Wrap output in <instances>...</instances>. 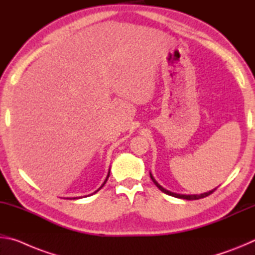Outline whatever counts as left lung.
Here are the masks:
<instances>
[{"mask_svg": "<svg viewBox=\"0 0 255 255\" xmlns=\"http://www.w3.org/2000/svg\"><path fill=\"white\" fill-rule=\"evenodd\" d=\"M149 175H150V179H152V181L153 182L155 183V185H156V187L161 190V191H163L164 193H166V195H169V196H172V197H175V198H181V199H187V200H197V199H201V198H205V197H207V196H209V195H211V193H213L216 189H214V190H211V191H209V192H206V193H202V195H192V196H185V195H178V193H174V192H171V191H169V190H166V189H164L163 187H161V185H159L157 182H156V180H155L154 178H153V175L149 173Z\"/></svg>", "mask_w": 255, "mask_h": 255, "instance_id": "8db88e82", "label": "left lung"}]
</instances>
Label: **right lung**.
I'll use <instances>...</instances> for the list:
<instances>
[{
    "mask_svg": "<svg viewBox=\"0 0 255 255\" xmlns=\"http://www.w3.org/2000/svg\"><path fill=\"white\" fill-rule=\"evenodd\" d=\"M109 174H110V172H109V173H108V175H107V179H106V181H105V182H103V184H102V185H101V187H100V189H101V188L103 187V185H105V184H106V182H107V180H108V178H109ZM100 189H98V190H97V191H99V190H100ZM97 191H96V192H97ZM68 199H77V198H68Z\"/></svg>",
    "mask_w": 255,
    "mask_h": 255,
    "instance_id": "add662e5",
    "label": "right lung"
}]
</instances>
